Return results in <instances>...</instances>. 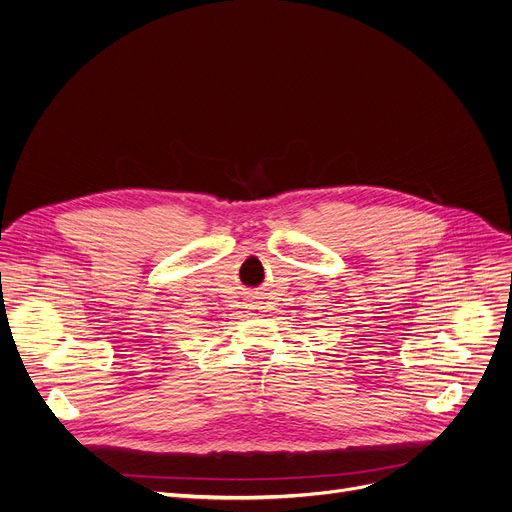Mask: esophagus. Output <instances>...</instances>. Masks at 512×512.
Returning a JSON list of instances; mask_svg holds the SVG:
<instances>
[{"label":"esophagus","mask_w":512,"mask_h":512,"mask_svg":"<svg viewBox=\"0 0 512 512\" xmlns=\"http://www.w3.org/2000/svg\"><path fill=\"white\" fill-rule=\"evenodd\" d=\"M252 308H258V304H252Z\"/></svg>","instance_id":"esophagus-1"}]
</instances>
